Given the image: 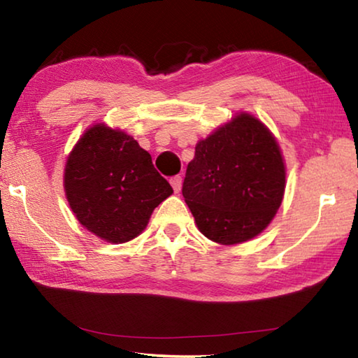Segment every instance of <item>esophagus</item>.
<instances>
[{
	"mask_svg": "<svg viewBox=\"0 0 358 358\" xmlns=\"http://www.w3.org/2000/svg\"><path fill=\"white\" fill-rule=\"evenodd\" d=\"M171 185H172L175 192H180L181 191V185H183V178H181L180 175H177V177H172L171 178Z\"/></svg>",
	"mask_w": 358,
	"mask_h": 358,
	"instance_id": "esophagus-1",
	"label": "esophagus"
}]
</instances>
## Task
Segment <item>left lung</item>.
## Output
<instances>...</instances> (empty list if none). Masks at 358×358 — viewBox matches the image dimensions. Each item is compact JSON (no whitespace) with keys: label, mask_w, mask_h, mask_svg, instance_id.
<instances>
[{"label":"left lung","mask_w":358,"mask_h":358,"mask_svg":"<svg viewBox=\"0 0 358 358\" xmlns=\"http://www.w3.org/2000/svg\"><path fill=\"white\" fill-rule=\"evenodd\" d=\"M284 187L280 143L262 121L240 112L197 142L183 197L205 237L229 246L266 229L281 207Z\"/></svg>","instance_id":"1"}]
</instances>
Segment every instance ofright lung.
<instances>
[{"instance_id": "obj_1", "label": "right lung", "mask_w": 358, "mask_h": 358, "mask_svg": "<svg viewBox=\"0 0 358 358\" xmlns=\"http://www.w3.org/2000/svg\"><path fill=\"white\" fill-rule=\"evenodd\" d=\"M64 192L85 229L108 243L141 235L153 210L173 192L134 137L96 123L68 156Z\"/></svg>"}]
</instances>
